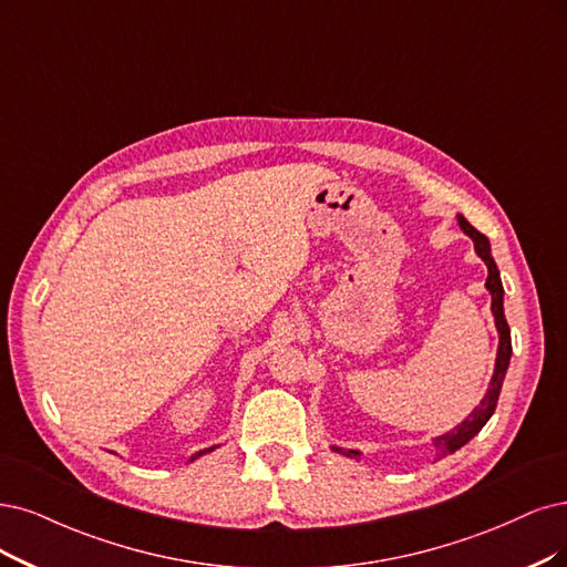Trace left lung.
<instances>
[{"mask_svg":"<svg viewBox=\"0 0 567 567\" xmlns=\"http://www.w3.org/2000/svg\"><path fill=\"white\" fill-rule=\"evenodd\" d=\"M457 224L474 240L476 255L484 259L486 266H488L486 289L491 291V301H493L491 310H493L495 327H497V333H499V346H497L495 371H493V379H491L486 396L457 427H453L451 432H446L442 436L432 439V444L436 449V457H446V455L455 453L457 449H463L470 442V439H474L481 432V427H484L491 421V415L495 413V406H497V400H499L502 381H505V373H507L509 360H512V333H509V324H507V318H505V299H502V297H505V289H502L499 270H497V266L493 261V255H491V243L484 234H478V230L463 215H457ZM331 451L343 453L348 457H360V451H346V449H339V446H331Z\"/></svg>","mask_w":567,"mask_h":567,"instance_id":"obj_1","label":"left lung"}]
</instances>
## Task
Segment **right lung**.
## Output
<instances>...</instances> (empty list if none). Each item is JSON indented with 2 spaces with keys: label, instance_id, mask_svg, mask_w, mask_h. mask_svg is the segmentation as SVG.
<instances>
[{
  "label": "right lung",
  "instance_id": "obj_1",
  "mask_svg": "<svg viewBox=\"0 0 567 567\" xmlns=\"http://www.w3.org/2000/svg\"><path fill=\"white\" fill-rule=\"evenodd\" d=\"M215 449H217V446H209V449H203V451H198L196 455H192V457H188V463H194V460H196V457H200V455H205V453H209V451H215Z\"/></svg>",
  "mask_w": 567,
  "mask_h": 567
}]
</instances>
